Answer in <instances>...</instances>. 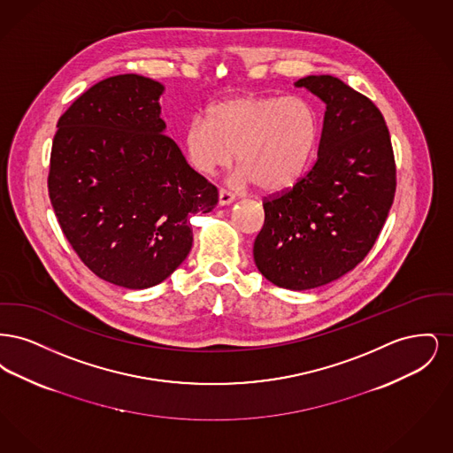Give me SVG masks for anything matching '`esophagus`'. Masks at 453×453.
<instances>
[{"mask_svg":"<svg viewBox=\"0 0 453 453\" xmlns=\"http://www.w3.org/2000/svg\"><path fill=\"white\" fill-rule=\"evenodd\" d=\"M234 200H236L234 194H231V192L224 190V188H220V190H219V205H220V207L229 205V203H233Z\"/></svg>","mask_w":453,"mask_h":453,"instance_id":"34e87169","label":"esophagus"}]
</instances>
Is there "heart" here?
Masks as SVG:
<instances>
[{"label":"heart","mask_w":453,"mask_h":453,"mask_svg":"<svg viewBox=\"0 0 453 453\" xmlns=\"http://www.w3.org/2000/svg\"><path fill=\"white\" fill-rule=\"evenodd\" d=\"M319 142L316 108L301 96L239 95L196 117L183 146L196 172L227 168L236 152L239 183H257L275 194L292 187L314 157Z\"/></svg>","instance_id":"obj_1"}]
</instances>
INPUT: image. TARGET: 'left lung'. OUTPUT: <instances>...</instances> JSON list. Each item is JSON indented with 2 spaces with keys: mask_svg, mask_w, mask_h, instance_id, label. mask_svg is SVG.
Instances as JSON below:
<instances>
[{
  "mask_svg": "<svg viewBox=\"0 0 453 453\" xmlns=\"http://www.w3.org/2000/svg\"><path fill=\"white\" fill-rule=\"evenodd\" d=\"M326 105L318 159L288 192L263 202L259 273L288 290L342 279L372 250L395 194V163L380 110L342 80L302 78Z\"/></svg>",
  "mask_w": 453,
  "mask_h": 453,
  "instance_id": "1",
  "label": "left lung"
}]
</instances>
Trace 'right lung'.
<instances>
[{"mask_svg": "<svg viewBox=\"0 0 453 453\" xmlns=\"http://www.w3.org/2000/svg\"><path fill=\"white\" fill-rule=\"evenodd\" d=\"M165 87L139 74L85 91L58 122L49 196L73 250L100 279L132 290L166 280L192 250L190 217L217 205L165 130Z\"/></svg>", "mask_w": 453, "mask_h": 453, "instance_id": "1", "label": "right lung"}]
</instances>
